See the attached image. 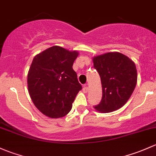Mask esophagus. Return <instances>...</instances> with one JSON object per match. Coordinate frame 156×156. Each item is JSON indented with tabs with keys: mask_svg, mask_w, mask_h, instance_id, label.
<instances>
[{
	"mask_svg": "<svg viewBox=\"0 0 156 156\" xmlns=\"http://www.w3.org/2000/svg\"><path fill=\"white\" fill-rule=\"evenodd\" d=\"M83 91L84 92V93H87V92H88V87H87V84H85L84 86H83Z\"/></svg>",
	"mask_w": 156,
	"mask_h": 156,
	"instance_id": "1",
	"label": "esophagus"
}]
</instances>
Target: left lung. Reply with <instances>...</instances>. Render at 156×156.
Wrapping results in <instances>:
<instances>
[{
  "label": "left lung",
  "instance_id": "obj_1",
  "mask_svg": "<svg viewBox=\"0 0 156 156\" xmlns=\"http://www.w3.org/2000/svg\"><path fill=\"white\" fill-rule=\"evenodd\" d=\"M93 67L99 73L102 87L101 100L95 109L108 113L122 107L137 84L134 62L119 52H109L94 57Z\"/></svg>",
  "mask_w": 156,
  "mask_h": 156
}]
</instances>
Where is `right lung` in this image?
I'll list each match as a JSON object with an SVG mask.
<instances>
[{"instance_id":"1","label":"right lung","mask_w":156,"mask_h":156,"mask_svg":"<svg viewBox=\"0 0 156 156\" xmlns=\"http://www.w3.org/2000/svg\"><path fill=\"white\" fill-rule=\"evenodd\" d=\"M60 46H52L34 58L27 75L29 94L35 106L45 115H66L82 86L73 69L78 57Z\"/></svg>"}]
</instances>
